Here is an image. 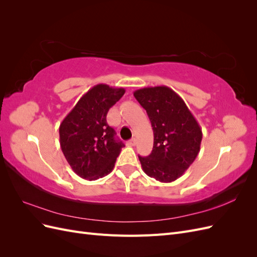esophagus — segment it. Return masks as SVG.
<instances>
[{"mask_svg": "<svg viewBox=\"0 0 257 257\" xmlns=\"http://www.w3.org/2000/svg\"><path fill=\"white\" fill-rule=\"evenodd\" d=\"M136 144H137V141H136L135 138H132L131 141L127 142V145H128V146H135Z\"/></svg>", "mask_w": 257, "mask_h": 257, "instance_id": "esophagus-1", "label": "esophagus"}]
</instances>
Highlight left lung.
<instances>
[{"label":"left lung","mask_w":257,"mask_h":257,"mask_svg":"<svg viewBox=\"0 0 257 257\" xmlns=\"http://www.w3.org/2000/svg\"><path fill=\"white\" fill-rule=\"evenodd\" d=\"M149 116L153 149L148 157L138 155L144 172L160 182L180 178L200 150L203 133L184 100L166 85L139 89L134 92Z\"/></svg>","instance_id":"8db88e82"}]
</instances>
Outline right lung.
Returning a JSON list of instances; mask_svg holds the SVG:
<instances>
[{"mask_svg":"<svg viewBox=\"0 0 257 257\" xmlns=\"http://www.w3.org/2000/svg\"><path fill=\"white\" fill-rule=\"evenodd\" d=\"M125 90L99 83L91 88L60 124V145L74 173L85 180H97L114 167L124 144L108 125V110Z\"/></svg>","mask_w":257,"mask_h":257,"instance_id":"right-lung-1","label":"right lung"}]
</instances>
